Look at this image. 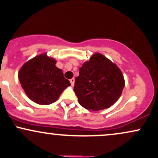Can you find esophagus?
I'll return each instance as SVG.
<instances>
[{
    "mask_svg": "<svg viewBox=\"0 0 158 158\" xmlns=\"http://www.w3.org/2000/svg\"><path fill=\"white\" fill-rule=\"evenodd\" d=\"M70 83H71L72 86H73V85H74V81H75V79H74L73 78V79H70Z\"/></svg>",
    "mask_w": 158,
    "mask_h": 158,
    "instance_id": "1",
    "label": "esophagus"
}]
</instances>
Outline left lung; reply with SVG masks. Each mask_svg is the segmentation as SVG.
<instances>
[{"instance_id": "left-lung-1", "label": "left lung", "mask_w": 158, "mask_h": 158, "mask_svg": "<svg viewBox=\"0 0 158 158\" xmlns=\"http://www.w3.org/2000/svg\"><path fill=\"white\" fill-rule=\"evenodd\" d=\"M124 86L118 67L102 54L95 53L79 68L73 90L83 108L95 111L114 105Z\"/></svg>"}]
</instances>
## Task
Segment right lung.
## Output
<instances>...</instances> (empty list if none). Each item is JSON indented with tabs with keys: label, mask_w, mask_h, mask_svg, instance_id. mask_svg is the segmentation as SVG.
<instances>
[{
	"label": "right lung",
	"mask_w": 158,
	"mask_h": 158,
	"mask_svg": "<svg viewBox=\"0 0 158 158\" xmlns=\"http://www.w3.org/2000/svg\"><path fill=\"white\" fill-rule=\"evenodd\" d=\"M56 61L46 53L35 56L21 67L19 79L27 97L39 105L56 102L70 83L64 77Z\"/></svg>",
	"instance_id": "obj_1"
}]
</instances>
